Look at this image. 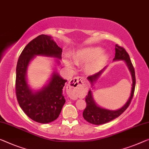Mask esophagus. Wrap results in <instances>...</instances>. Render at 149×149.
I'll return each mask as SVG.
<instances>
[{"label":"esophagus","mask_w":149,"mask_h":149,"mask_svg":"<svg viewBox=\"0 0 149 149\" xmlns=\"http://www.w3.org/2000/svg\"><path fill=\"white\" fill-rule=\"evenodd\" d=\"M84 81V77L81 76L75 77L71 79L68 84V88L72 91V94L70 95V97L72 99L77 98V93L78 91L79 87L82 85Z\"/></svg>","instance_id":"esophagus-1"}]
</instances>
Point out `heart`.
Returning a JSON list of instances; mask_svg holds the SVG:
<instances>
[{"instance_id":"1","label":"heart","mask_w":149,"mask_h":149,"mask_svg":"<svg viewBox=\"0 0 149 149\" xmlns=\"http://www.w3.org/2000/svg\"><path fill=\"white\" fill-rule=\"evenodd\" d=\"M102 53V49L99 47H92V48H85L82 49L81 50H79L75 53L74 55V60L75 63L79 64L81 63H88L93 59H95L92 63H90L88 66V68L90 70H94L96 68L98 67L103 63L104 61L105 60L106 56L104 55H99ZM98 56L99 57H97ZM65 63L69 66H72V61L69 59L65 61Z\"/></svg>"}]
</instances>
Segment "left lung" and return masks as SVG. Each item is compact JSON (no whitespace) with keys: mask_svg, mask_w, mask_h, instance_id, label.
Returning <instances> with one entry per match:
<instances>
[{"mask_svg":"<svg viewBox=\"0 0 149 149\" xmlns=\"http://www.w3.org/2000/svg\"><path fill=\"white\" fill-rule=\"evenodd\" d=\"M115 52H116V53H115L114 60L125 61L128 68H129L130 73H131L132 79L131 94H130L129 100H128L127 102L126 103L125 105L123 108H121L120 109L118 110H109L104 109V108L97 106L94 101V99H93L92 92H91V90L89 91L88 95L86 96V107L83 112V117L88 123L95 124V125H100V124L107 123L108 122L116 118L117 117L120 116L129 106L133 96H134L135 84H136V77H135L134 68L133 67L131 60L130 59L129 55L126 52L125 49L123 47L119 46L118 45H115ZM103 70L88 77V79L90 80L91 84H92L93 82L96 81L100 75L102 73Z\"/></svg>","mask_w":149,"mask_h":149,"instance_id":"1","label":"left lung"}]
</instances>
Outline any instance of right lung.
<instances>
[{"label":"right lung","mask_w":149,"mask_h":149,"mask_svg":"<svg viewBox=\"0 0 149 149\" xmlns=\"http://www.w3.org/2000/svg\"><path fill=\"white\" fill-rule=\"evenodd\" d=\"M62 49L52 37L41 35L30 41L19 57L16 69L15 90L20 107L31 119L45 124L56 120L65 102L62 90L67 80L54 72L47 86L33 92L26 81V72L35 55H45L61 58Z\"/></svg>","instance_id":"obj_1"}]
</instances>
